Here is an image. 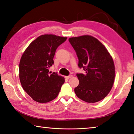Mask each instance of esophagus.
<instances>
[{
  "label": "esophagus",
  "instance_id": "esophagus-1",
  "mask_svg": "<svg viewBox=\"0 0 134 134\" xmlns=\"http://www.w3.org/2000/svg\"><path fill=\"white\" fill-rule=\"evenodd\" d=\"M72 77V76L71 74V75H69V76H66V77H65V78H66L67 79H69L71 78Z\"/></svg>",
  "mask_w": 134,
  "mask_h": 134
}]
</instances>
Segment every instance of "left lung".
<instances>
[{
	"mask_svg": "<svg viewBox=\"0 0 134 134\" xmlns=\"http://www.w3.org/2000/svg\"><path fill=\"white\" fill-rule=\"evenodd\" d=\"M69 41L79 58L78 66L85 74H76L79 85L74 89L76 96L88 103L99 102L107 96L115 79V65L106 47L94 37L83 35Z\"/></svg>",
	"mask_w": 134,
	"mask_h": 134,
	"instance_id": "1",
	"label": "left lung"
}]
</instances>
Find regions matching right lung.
<instances>
[{"label": "right lung", "instance_id": "right-lung-1", "mask_svg": "<svg viewBox=\"0 0 134 134\" xmlns=\"http://www.w3.org/2000/svg\"><path fill=\"white\" fill-rule=\"evenodd\" d=\"M67 40L52 34L41 35L22 54L19 63V79L24 90L34 100L47 103L58 95L64 78L49 72L55 51Z\"/></svg>", "mask_w": 134, "mask_h": 134}]
</instances>
